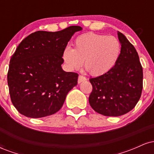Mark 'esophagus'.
Wrapping results in <instances>:
<instances>
[{
	"mask_svg": "<svg viewBox=\"0 0 154 154\" xmlns=\"http://www.w3.org/2000/svg\"><path fill=\"white\" fill-rule=\"evenodd\" d=\"M86 79H86V77H84V76H82V75H79V77H78V80H77V82H78V83H80V82H83V81H85Z\"/></svg>",
	"mask_w": 154,
	"mask_h": 154,
	"instance_id": "1",
	"label": "esophagus"
}]
</instances>
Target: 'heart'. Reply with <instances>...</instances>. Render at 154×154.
<instances>
[{
	"label": "heart",
	"instance_id": "heart-1",
	"mask_svg": "<svg viewBox=\"0 0 154 154\" xmlns=\"http://www.w3.org/2000/svg\"><path fill=\"white\" fill-rule=\"evenodd\" d=\"M121 54V43L114 36L89 32L79 35L74 42V49L66 46L62 58L69 69L84 66L92 76H100L110 71Z\"/></svg>",
	"mask_w": 154,
	"mask_h": 154
}]
</instances>
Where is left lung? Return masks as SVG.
Listing matches in <instances>:
<instances>
[{
	"label": "left lung",
	"mask_w": 154,
	"mask_h": 154,
	"mask_svg": "<svg viewBox=\"0 0 154 154\" xmlns=\"http://www.w3.org/2000/svg\"><path fill=\"white\" fill-rule=\"evenodd\" d=\"M121 54L115 66L103 75L90 79L93 90L91 106L108 116H119L131 111L141 96L143 68L135 47L118 32Z\"/></svg>",
	"instance_id": "1"
}]
</instances>
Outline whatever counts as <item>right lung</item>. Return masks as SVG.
Here are the masks:
<instances>
[{
  "label": "right lung",
  "instance_id": "right-lung-1",
  "mask_svg": "<svg viewBox=\"0 0 154 154\" xmlns=\"http://www.w3.org/2000/svg\"><path fill=\"white\" fill-rule=\"evenodd\" d=\"M79 26L58 32L38 31L19 43L10 59L7 80L12 103L30 118L52 115L62 107L78 74L64 72L62 53Z\"/></svg>",
  "mask_w": 154,
  "mask_h": 154
}]
</instances>
